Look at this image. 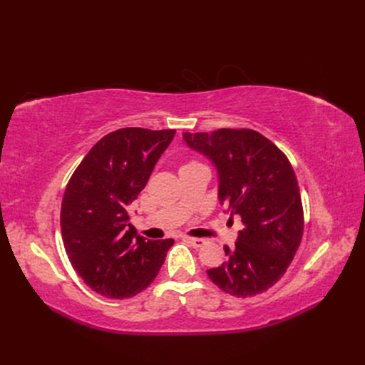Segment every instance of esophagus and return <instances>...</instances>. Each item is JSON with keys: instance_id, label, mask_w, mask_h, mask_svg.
Listing matches in <instances>:
<instances>
[{"instance_id": "esophagus-1", "label": "esophagus", "mask_w": 365, "mask_h": 365, "mask_svg": "<svg viewBox=\"0 0 365 365\" xmlns=\"http://www.w3.org/2000/svg\"><path fill=\"white\" fill-rule=\"evenodd\" d=\"M185 242H189L190 245H193L195 248H200L202 245H205V240L204 239H200V237H184Z\"/></svg>"}]
</instances>
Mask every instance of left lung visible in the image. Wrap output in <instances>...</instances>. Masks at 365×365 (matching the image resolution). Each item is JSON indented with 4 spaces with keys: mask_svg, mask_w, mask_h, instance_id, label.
Segmentation results:
<instances>
[{
    "mask_svg": "<svg viewBox=\"0 0 365 365\" xmlns=\"http://www.w3.org/2000/svg\"><path fill=\"white\" fill-rule=\"evenodd\" d=\"M184 143L215 165L217 200L242 217L235 248L208 269L210 280L230 295L267 291L288 269L303 236L302 196L284 153L251 129L184 132Z\"/></svg>",
    "mask_w": 365,
    "mask_h": 365,
    "instance_id": "obj_1",
    "label": "left lung"
}]
</instances>
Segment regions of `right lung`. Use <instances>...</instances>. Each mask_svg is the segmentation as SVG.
<instances>
[{"instance_id": "add662e5", "label": "right lung", "mask_w": 365, "mask_h": 365, "mask_svg": "<svg viewBox=\"0 0 365 365\" xmlns=\"http://www.w3.org/2000/svg\"><path fill=\"white\" fill-rule=\"evenodd\" d=\"M173 129L123 128L98 140L70 178L61 231L76 272L97 294L128 298L153 282L173 239L137 236L128 205L145 189Z\"/></svg>"}]
</instances>
